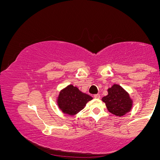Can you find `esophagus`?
Masks as SVG:
<instances>
[{
  "label": "esophagus",
  "mask_w": 160,
  "mask_h": 160,
  "mask_svg": "<svg viewBox=\"0 0 160 160\" xmlns=\"http://www.w3.org/2000/svg\"><path fill=\"white\" fill-rule=\"evenodd\" d=\"M93 97L95 98H100L101 96H100L99 94H96V95L93 96Z\"/></svg>",
  "instance_id": "obj_1"
}]
</instances>
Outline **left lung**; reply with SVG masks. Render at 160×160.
I'll return each mask as SVG.
<instances>
[{"label": "left lung", "instance_id": "8db88e82", "mask_svg": "<svg viewBox=\"0 0 160 160\" xmlns=\"http://www.w3.org/2000/svg\"><path fill=\"white\" fill-rule=\"evenodd\" d=\"M107 109L116 116L122 117L132 109V100L120 85L114 84L108 89V95L102 98Z\"/></svg>", "mask_w": 160, "mask_h": 160}]
</instances>
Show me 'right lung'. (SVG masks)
<instances>
[{"label":"right lung","mask_w":160,"mask_h":160,"mask_svg":"<svg viewBox=\"0 0 160 160\" xmlns=\"http://www.w3.org/2000/svg\"><path fill=\"white\" fill-rule=\"evenodd\" d=\"M92 99L91 96L81 92L77 87L69 85L61 91L57 103L63 113L75 115L84 109L86 103Z\"/></svg>","instance_id":"add662e5"}]
</instances>
